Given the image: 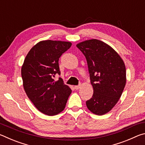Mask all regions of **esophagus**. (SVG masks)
<instances>
[{"label":"esophagus","instance_id":"esophagus-1","mask_svg":"<svg viewBox=\"0 0 145 145\" xmlns=\"http://www.w3.org/2000/svg\"><path fill=\"white\" fill-rule=\"evenodd\" d=\"M80 86H81L80 84H79L78 86H75L74 87L75 89H79V88H80Z\"/></svg>","mask_w":145,"mask_h":145}]
</instances>
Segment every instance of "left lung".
Wrapping results in <instances>:
<instances>
[{"label":"left lung","instance_id":"8db88e82","mask_svg":"<svg viewBox=\"0 0 145 145\" xmlns=\"http://www.w3.org/2000/svg\"><path fill=\"white\" fill-rule=\"evenodd\" d=\"M77 46L86 59L93 89L87 107L93 114L104 115L121 96L127 80L125 65L111 46L97 39L82 41Z\"/></svg>","mask_w":145,"mask_h":145}]
</instances>
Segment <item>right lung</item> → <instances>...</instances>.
Listing matches in <instances>:
<instances>
[{"instance_id":"1","label":"right lung","mask_w":145,"mask_h":145,"mask_svg":"<svg viewBox=\"0 0 145 145\" xmlns=\"http://www.w3.org/2000/svg\"><path fill=\"white\" fill-rule=\"evenodd\" d=\"M72 46L70 41L43 40L32 47L22 67L23 86L27 95L38 111L54 116L65 109L72 89L62 78L59 59Z\"/></svg>"}]
</instances>
